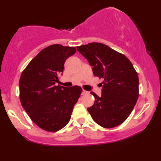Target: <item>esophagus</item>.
Here are the masks:
<instances>
[{
	"mask_svg": "<svg viewBox=\"0 0 161 161\" xmlns=\"http://www.w3.org/2000/svg\"><path fill=\"white\" fill-rule=\"evenodd\" d=\"M89 93V92H87V91H86V90H83V92H82V94H88Z\"/></svg>",
	"mask_w": 161,
	"mask_h": 161,
	"instance_id": "1",
	"label": "esophagus"
}]
</instances>
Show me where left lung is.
Here are the masks:
<instances>
[{"mask_svg": "<svg viewBox=\"0 0 161 161\" xmlns=\"http://www.w3.org/2000/svg\"><path fill=\"white\" fill-rule=\"evenodd\" d=\"M92 67L95 76L104 78L100 97L93 92L94 103L88 111L97 124L112 128L122 124L131 114L138 97V77L125 55L103 43L77 47Z\"/></svg>", "mask_w": 161, "mask_h": 161, "instance_id": "obj_1", "label": "left lung"}]
</instances>
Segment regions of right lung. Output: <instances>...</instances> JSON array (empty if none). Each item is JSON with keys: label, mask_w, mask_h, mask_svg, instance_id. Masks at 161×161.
Wrapping results in <instances>:
<instances>
[{"label": "right lung", "mask_w": 161, "mask_h": 161, "mask_svg": "<svg viewBox=\"0 0 161 161\" xmlns=\"http://www.w3.org/2000/svg\"><path fill=\"white\" fill-rule=\"evenodd\" d=\"M75 47L53 45L41 50L22 72L19 81L21 105L40 128L56 132L68 124L74 105L82 92L78 86H55L66 60Z\"/></svg>", "instance_id": "add662e5"}]
</instances>
